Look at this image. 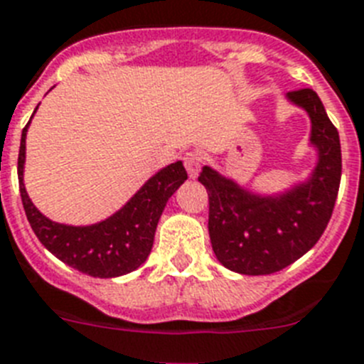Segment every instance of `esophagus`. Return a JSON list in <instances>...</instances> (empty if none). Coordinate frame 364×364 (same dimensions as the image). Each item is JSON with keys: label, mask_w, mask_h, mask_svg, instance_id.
I'll return each mask as SVG.
<instances>
[{"label": "esophagus", "mask_w": 364, "mask_h": 364, "mask_svg": "<svg viewBox=\"0 0 364 364\" xmlns=\"http://www.w3.org/2000/svg\"><path fill=\"white\" fill-rule=\"evenodd\" d=\"M184 165H186V169H188L189 178H195V176L199 175L203 160H200L199 154H195V152H189V154L184 156Z\"/></svg>", "instance_id": "1"}]
</instances>
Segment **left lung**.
I'll list each match as a JSON object with an SVG mask.
<instances>
[{
    "label": "left lung",
    "instance_id": "8db88e82",
    "mask_svg": "<svg viewBox=\"0 0 364 364\" xmlns=\"http://www.w3.org/2000/svg\"><path fill=\"white\" fill-rule=\"evenodd\" d=\"M287 102L311 119L309 145L316 164L305 180L260 193L204 165L199 182L208 191V232L215 257L242 275H268L301 258L320 240L333 214L342 156L337 128L312 89L287 92Z\"/></svg>",
    "mask_w": 364,
    "mask_h": 364
}]
</instances>
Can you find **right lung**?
<instances>
[{"mask_svg":"<svg viewBox=\"0 0 364 364\" xmlns=\"http://www.w3.org/2000/svg\"><path fill=\"white\" fill-rule=\"evenodd\" d=\"M29 124L31 121L22 130V139H20L18 182H20V195H22L27 221L42 245L55 255L61 262L91 277H121L139 268L149 258L154 243L156 227L165 204L171 199V195L188 180L184 164L175 161L158 171L135 191L134 197L122 208L98 223H57L46 218L31 203L23 184L26 135Z\"/></svg>","mask_w":364,"mask_h":364,"instance_id":"right-lung-1","label":"right lung"}]
</instances>
